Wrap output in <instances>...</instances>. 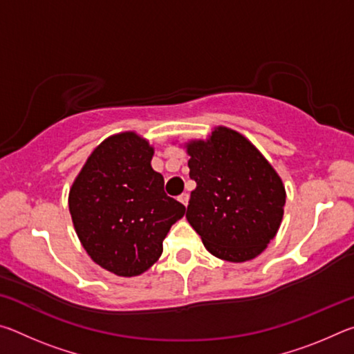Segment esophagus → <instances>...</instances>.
<instances>
[{"label": "esophagus", "instance_id": "1", "mask_svg": "<svg viewBox=\"0 0 354 354\" xmlns=\"http://www.w3.org/2000/svg\"><path fill=\"white\" fill-rule=\"evenodd\" d=\"M178 200H179V203H183L184 206H187V203H189V194H181L178 196Z\"/></svg>", "mask_w": 354, "mask_h": 354}]
</instances>
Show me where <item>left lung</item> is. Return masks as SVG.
<instances>
[{
	"label": "left lung",
	"instance_id": "left-lung-1",
	"mask_svg": "<svg viewBox=\"0 0 354 354\" xmlns=\"http://www.w3.org/2000/svg\"><path fill=\"white\" fill-rule=\"evenodd\" d=\"M184 148L196 183L185 218L218 259H254L283 221V179L247 137L231 128L215 127L207 139L189 140Z\"/></svg>",
	"mask_w": 354,
	"mask_h": 354
}]
</instances>
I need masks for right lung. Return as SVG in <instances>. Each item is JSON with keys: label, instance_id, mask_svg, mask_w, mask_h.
<instances>
[{"label": "right lung", "instance_id": "add662e5", "mask_svg": "<svg viewBox=\"0 0 354 354\" xmlns=\"http://www.w3.org/2000/svg\"><path fill=\"white\" fill-rule=\"evenodd\" d=\"M153 154V145L134 131L109 136L70 187L68 209L84 250L122 278L139 277L159 259L167 232L185 212L164 192Z\"/></svg>", "mask_w": 354, "mask_h": 354}]
</instances>
